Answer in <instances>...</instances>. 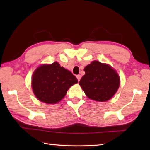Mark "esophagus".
Masks as SVG:
<instances>
[{
	"mask_svg": "<svg viewBox=\"0 0 150 150\" xmlns=\"http://www.w3.org/2000/svg\"><path fill=\"white\" fill-rule=\"evenodd\" d=\"M76 77H77V80H78V81H80V79H81V76L80 75H77V76H76Z\"/></svg>",
	"mask_w": 150,
	"mask_h": 150,
	"instance_id": "esophagus-1",
	"label": "esophagus"
}]
</instances>
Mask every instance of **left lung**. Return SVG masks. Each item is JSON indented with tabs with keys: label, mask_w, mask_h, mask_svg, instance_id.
I'll return each instance as SVG.
<instances>
[{
	"label": "left lung",
	"mask_w": 150,
	"mask_h": 150,
	"mask_svg": "<svg viewBox=\"0 0 150 150\" xmlns=\"http://www.w3.org/2000/svg\"><path fill=\"white\" fill-rule=\"evenodd\" d=\"M85 72L79 84L90 99L105 102L110 100L118 91L120 77L110 65L93 61L86 66Z\"/></svg>",
	"instance_id": "left-lung-1"
}]
</instances>
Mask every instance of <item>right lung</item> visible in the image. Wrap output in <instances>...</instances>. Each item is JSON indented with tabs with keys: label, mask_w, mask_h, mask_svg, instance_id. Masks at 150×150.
I'll return each mask as SVG.
<instances>
[{
	"label": "right lung",
	"mask_w": 150,
	"mask_h": 150,
	"mask_svg": "<svg viewBox=\"0 0 150 150\" xmlns=\"http://www.w3.org/2000/svg\"><path fill=\"white\" fill-rule=\"evenodd\" d=\"M77 83L75 76L61 67L57 62L40 65L32 78V87L35 96L46 104L59 102L69 87Z\"/></svg>",
	"instance_id": "obj_1"
}]
</instances>
